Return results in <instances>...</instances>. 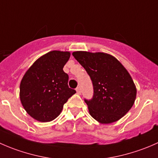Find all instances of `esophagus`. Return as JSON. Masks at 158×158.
<instances>
[{"mask_svg": "<svg viewBox=\"0 0 158 158\" xmlns=\"http://www.w3.org/2000/svg\"><path fill=\"white\" fill-rule=\"evenodd\" d=\"M76 92H77V94H79V95H80L81 92H82V91H81V88H80V87H77V88H76Z\"/></svg>", "mask_w": 158, "mask_h": 158, "instance_id": "1", "label": "esophagus"}]
</instances>
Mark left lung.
I'll return each instance as SVG.
<instances>
[{"label":"left lung","instance_id":"obj_1","mask_svg":"<svg viewBox=\"0 0 158 158\" xmlns=\"http://www.w3.org/2000/svg\"><path fill=\"white\" fill-rule=\"evenodd\" d=\"M73 56L85 69L93 85V97L85 99L90 115L101 124L122 118L131 109L137 89L131 76L113 56L76 51Z\"/></svg>","mask_w":158,"mask_h":158}]
</instances>
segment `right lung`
<instances>
[{"instance_id": "1", "label": "right lung", "mask_w": 158, "mask_h": 158, "mask_svg": "<svg viewBox=\"0 0 158 158\" xmlns=\"http://www.w3.org/2000/svg\"><path fill=\"white\" fill-rule=\"evenodd\" d=\"M69 57L67 51H50L36 60L23 76L20 85V102L36 120H54L76 93L69 88V76L63 69Z\"/></svg>"}]
</instances>
